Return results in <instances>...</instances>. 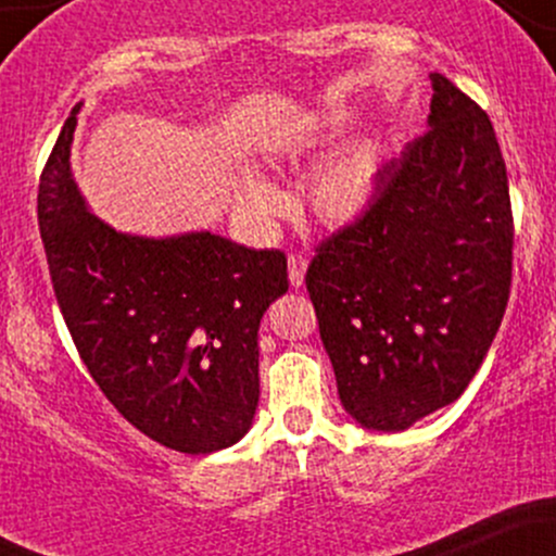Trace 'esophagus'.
Masks as SVG:
<instances>
[{"instance_id": "34e87169", "label": "esophagus", "mask_w": 556, "mask_h": 556, "mask_svg": "<svg viewBox=\"0 0 556 556\" xmlns=\"http://www.w3.org/2000/svg\"><path fill=\"white\" fill-rule=\"evenodd\" d=\"M305 269H308V258L300 256V253H290V258H287V274H290V285L292 287L303 285Z\"/></svg>"}]
</instances>
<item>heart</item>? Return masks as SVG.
<instances>
[{
    "instance_id": "obj_1",
    "label": "heart",
    "mask_w": 556,
    "mask_h": 556,
    "mask_svg": "<svg viewBox=\"0 0 556 556\" xmlns=\"http://www.w3.org/2000/svg\"><path fill=\"white\" fill-rule=\"evenodd\" d=\"M340 127L342 123L334 117L324 123L321 130L334 132ZM379 169V149L371 143L355 146V149L331 159L311 180L308 203L314 214L327 225H348V222L358 219L371 203ZM235 203H238V212L251 222H266L285 208L282 193L256 175L240 177L238 188H235Z\"/></svg>"
}]
</instances>
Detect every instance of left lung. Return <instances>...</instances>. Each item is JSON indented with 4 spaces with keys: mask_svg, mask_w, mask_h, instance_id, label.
<instances>
[{
    "mask_svg": "<svg viewBox=\"0 0 556 556\" xmlns=\"http://www.w3.org/2000/svg\"><path fill=\"white\" fill-rule=\"evenodd\" d=\"M429 130L305 271L344 410L402 431L465 392L513 285L507 167L489 114L431 73Z\"/></svg>",
    "mask_w": 556,
    "mask_h": 556,
    "instance_id": "8db88e82",
    "label": "left lung"
}]
</instances>
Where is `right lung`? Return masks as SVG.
<instances>
[{"instance_id":"right-lung-1","label":"right lung","mask_w":556,"mask_h":556,"mask_svg":"<svg viewBox=\"0 0 556 556\" xmlns=\"http://www.w3.org/2000/svg\"><path fill=\"white\" fill-rule=\"evenodd\" d=\"M70 112L38 182V229L62 318L104 397L188 455L225 450L258 405V324L287 292L282 251L212 232L136 238L86 208L70 175Z\"/></svg>"}]
</instances>
